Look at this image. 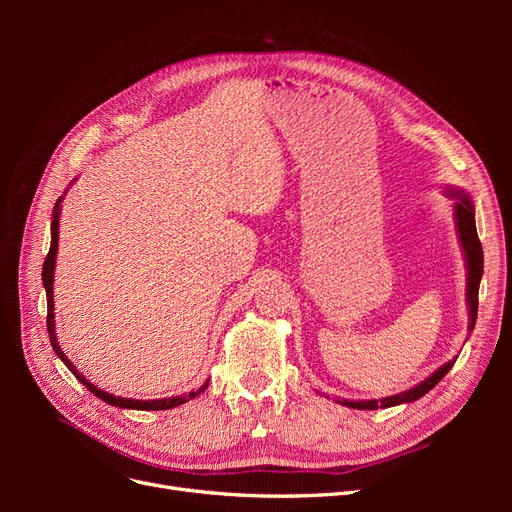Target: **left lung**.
<instances>
[{
  "label": "left lung",
  "instance_id": "obj_1",
  "mask_svg": "<svg viewBox=\"0 0 512 512\" xmlns=\"http://www.w3.org/2000/svg\"><path fill=\"white\" fill-rule=\"evenodd\" d=\"M446 196H451L453 203V215H455V226H457V237L461 243L463 250V258H466V303H468V316H470V324L468 331L472 333L474 324H476V312H478V286H480V277H483V245L478 241L476 235V220H474V203L466 190L461 188H453L448 185L444 188ZM457 361V356L453 361L444 363L442 367H438L429 378H425L423 382H418L416 386L408 391H401L397 395H389L382 399H333L337 404H342L346 408H354V410H378V408H393L399 404H412V401L421 399L425 393H429L433 386H436L451 369ZM327 397V395H324Z\"/></svg>",
  "mask_w": 512,
  "mask_h": 512
}]
</instances>
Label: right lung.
I'll return each mask as SVG.
<instances>
[{
  "mask_svg": "<svg viewBox=\"0 0 512 512\" xmlns=\"http://www.w3.org/2000/svg\"><path fill=\"white\" fill-rule=\"evenodd\" d=\"M74 183V181H72ZM61 200H64V196L57 198V203L53 207V222H51V250L49 254H46V260L42 265V284H44V290H46V307H49V316H46V329H49V339L53 344V350L55 354L59 356L61 361H64V365L72 371V374L76 376V380H79L83 386H87V389L94 393L96 397H100L102 401H106V404H111L115 408H123V410H168V408H177L181 404H185V401H190L194 397H198L200 393H203L209 382H205L200 389L196 391H190L185 395H175V397H164V399H130V397H115L111 393H106L102 389H98V386L91 384L79 369L74 367V363L68 359V356L64 354V350H61L59 342H57V333H55V299H53V282H55V260H57V250H59V215H61Z\"/></svg>",
  "mask_w": 512,
  "mask_h": 512,
  "instance_id": "1",
  "label": "right lung"
}]
</instances>
